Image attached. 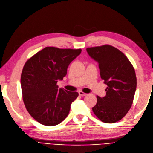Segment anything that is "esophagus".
I'll return each instance as SVG.
<instances>
[{
	"label": "esophagus",
	"mask_w": 153,
	"mask_h": 153,
	"mask_svg": "<svg viewBox=\"0 0 153 153\" xmlns=\"http://www.w3.org/2000/svg\"><path fill=\"white\" fill-rule=\"evenodd\" d=\"M79 94L80 96H81V97H84V96H86L87 94L82 92V91H79Z\"/></svg>",
	"instance_id": "1"
}]
</instances>
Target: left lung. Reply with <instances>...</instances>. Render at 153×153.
I'll use <instances>...</instances> for the list:
<instances>
[{
    "mask_svg": "<svg viewBox=\"0 0 153 153\" xmlns=\"http://www.w3.org/2000/svg\"><path fill=\"white\" fill-rule=\"evenodd\" d=\"M86 51L90 57L98 62L101 78L108 86L105 97L97 96L93 111L105 123L119 121L131 108L136 90L134 67L121 51L111 45L88 48Z\"/></svg>",
    "mask_w": 153,
    "mask_h": 153,
    "instance_id": "obj_1",
    "label": "left lung"
}]
</instances>
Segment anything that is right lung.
I'll list each match as a JSON object with an SVG mask.
<instances>
[{
  "label": "right lung",
  "instance_id": "1",
  "mask_svg": "<svg viewBox=\"0 0 153 153\" xmlns=\"http://www.w3.org/2000/svg\"><path fill=\"white\" fill-rule=\"evenodd\" d=\"M81 49L45 47L24 65L21 76L26 108L37 122L47 126L58 125L67 117L72 103L78 97L56 85L67 74L71 62Z\"/></svg>",
  "mask_w": 153,
  "mask_h": 153
}]
</instances>
